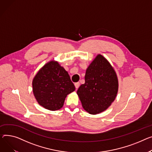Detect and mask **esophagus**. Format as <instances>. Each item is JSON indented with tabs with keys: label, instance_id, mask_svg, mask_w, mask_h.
I'll use <instances>...</instances> for the list:
<instances>
[{
	"label": "esophagus",
	"instance_id": "esophagus-1",
	"mask_svg": "<svg viewBox=\"0 0 152 152\" xmlns=\"http://www.w3.org/2000/svg\"><path fill=\"white\" fill-rule=\"evenodd\" d=\"M75 87H76V89H77V88H79V86H80V83H79V82H77V83H75Z\"/></svg>",
	"mask_w": 152,
	"mask_h": 152
}]
</instances>
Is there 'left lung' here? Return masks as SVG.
<instances>
[{"label": "left lung", "mask_w": 152, "mask_h": 152, "mask_svg": "<svg viewBox=\"0 0 152 152\" xmlns=\"http://www.w3.org/2000/svg\"><path fill=\"white\" fill-rule=\"evenodd\" d=\"M118 79L114 68L102 55H98L86 70L85 83L77 91L85 110L97 114L107 109L118 92Z\"/></svg>", "instance_id": "obj_1"}]
</instances>
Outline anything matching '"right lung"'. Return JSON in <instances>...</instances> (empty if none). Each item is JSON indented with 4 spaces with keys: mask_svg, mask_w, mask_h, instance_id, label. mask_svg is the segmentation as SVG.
<instances>
[{
    "mask_svg": "<svg viewBox=\"0 0 152 152\" xmlns=\"http://www.w3.org/2000/svg\"><path fill=\"white\" fill-rule=\"evenodd\" d=\"M32 87L39 104L50 110L62 107L67 95L75 90L68 72L53 61L46 64L37 73Z\"/></svg>",
    "mask_w": 152,
    "mask_h": 152,
    "instance_id": "add662e5",
    "label": "right lung"
}]
</instances>
